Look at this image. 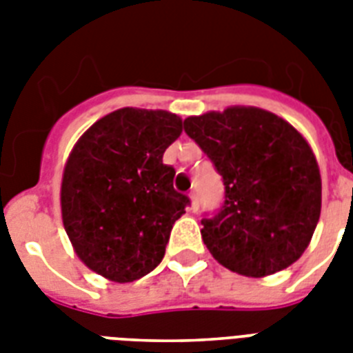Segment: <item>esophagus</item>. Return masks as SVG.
<instances>
[{"label": "esophagus", "instance_id": "esophagus-1", "mask_svg": "<svg viewBox=\"0 0 353 353\" xmlns=\"http://www.w3.org/2000/svg\"><path fill=\"white\" fill-rule=\"evenodd\" d=\"M198 207H199L198 194L192 190V192H190V210H194V212H196V210H198Z\"/></svg>", "mask_w": 353, "mask_h": 353}]
</instances>
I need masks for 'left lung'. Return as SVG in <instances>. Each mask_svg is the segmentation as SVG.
Listing matches in <instances>:
<instances>
[{
  "label": "left lung",
  "instance_id": "obj_1",
  "mask_svg": "<svg viewBox=\"0 0 353 353\" xmlns=\"http://www.w3.org/2000/svg\"><path fill=\"white\" fill-rule=\"evenodd\" d=\"M185 132L225 185L220 210L201 220L210 254L254 279L296 262L312 241L323 198L306 139L279 115L252 106L188 117Z\"/></svg>",
  "mask_w": 353,
  "mask_h": 353
}]
</instances>
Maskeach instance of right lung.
Returning <instances> with one entry per match:
<instances>
[{"label": "right lung", "instance_id": "add662e5", "mask_svg": "<svg viewBox=\"0 0 353 353\" xmlns=\"http://www.w3.org/2000/svg\"><path fill=\"white\" fill-rule=\"evenodd\" d=\"M183 121L163 110L122 108L77 141L63 168L62 221L82 262L112 282H133L165 256L190 199L174 190L165 150Z\"/></svg>", "mask_w": 353, "mask_h": 353}]
</instances>
